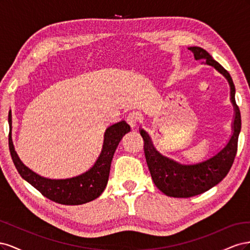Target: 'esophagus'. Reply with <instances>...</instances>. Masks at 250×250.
I'll return each mask as SVG.
<instances>
[{
    "label": "esophagus",
    "instance_id": "obj_1",
    "mask_svg": "<svg viewBox=\"0 0 250 250\" xmlns=\"http://www.w3.org/2000/svg\"><path fill=\"white\" fill-rule=\"evenodd\" d=\"M141 120H142V118L138 112H131V113H129V116L127 117V123L129 124L132 128H135L141 122Z\"/></svg>",
    "mask_w": 250,
    "mask_h": 250
}]
</instances>
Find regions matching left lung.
I'll return each instance as SVG.
<instances>
[{
  "label": "left lung",
  "instance_id": "8db88e82",
  "mask_svg": "<svg viewBox=\"0 0 250 250\" xmlns=\"http://www.w3.org/2000/svg\"><path fill=\"white\" fill-rule=\"evenodd\" d=\"M188 50L193 53L196 60L203 59L207 64L214 66L229 80L230 99L234 106L233 133L228 145L215 156L197 165L184 166L158 153L151 144L149 135L141 130L144 140V153L153 183L164 194L176 198L193 197L207 192L228 175L237 154L238 139L241 131V112L234 99L236 88L229 73L204 49L191 47Z\"/></svg>",
  "mask_w": 250,
  "mask_h": 250
}]
</instances>
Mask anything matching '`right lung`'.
<instances>
[{
    "instance_id": "1",
    "label": "right lung",
    "mask_w": 250,
    "mask_h": 250,
    "mask_svg": "<svg viewBox=\"0 0 250 250\" xmlns=\"http://www.w3.org/2000/svg\"><path fill=\"white\" fill-rule=\"evenodd\" d=\"M9 150L20 175L48 199L65 206H78L99 197L106 187L113 153L123 135L130 131L125 121L109 126L104 134L102 152L94 167L82 175L67 179H48L37 175L21 162L11 139V113L9 112Z\"/></svg>"
}]
</instances>
